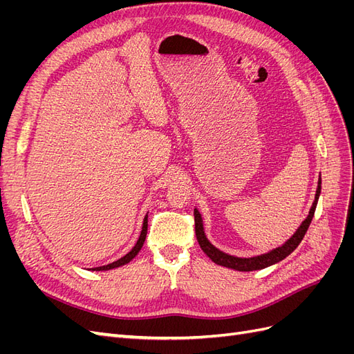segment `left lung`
Returning a JSON list of instances; mask_svg holds the SVG:
<instances>
[{
    "label": "left lung",
    "mask_w": 354,
    "mask_h": 354,
    "mask_svg": "<svg viewBox=\"0 0 354 354\" xmlns=\"http://www.w3.org/2000/svg\"><path fill=\"white\" fill-rule=\"evenodd\" d=\"M320 183H322V180H320V177H319L313 205H312V208H310V212H308L307 218L301 223V226L297 229V232L292 234V236L289 238L282 246H277V248H274V250H272L269 252H266V254L251 257V259H241V257H233V255H229L226 252L217 250L216 246H214L207 239L205 232H203L202 217H201L199 211L195 208V232H196V239H198V242L201 245L202 251L205 252L216 264L223 266V267H229V269L239 270V272L261 270V269H266V267H269V266H273L276 263L282 261L283 259H286V257L297 248V246L299 245V242L303 241L304 234H306V232H307V229L310 226V223H312V218L315 216V209H316V205H317V199H319V195H320V187H322V186H320Z\"/></svg>",
    "instance_id": "8db88e82"
}]
</instances>
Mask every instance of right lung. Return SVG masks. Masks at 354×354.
<instances>
[{"instance_id": "right-lung-1", "label": "right lung", "mask_w": 354, "mask_h": 354, "mask_svg": "<svg viewBox=\"0 0 354 354\" xmlns=\"http://www.w3.org/2000/svg\"><path fill=\"white\" fill-rule=\"evenodd\" d=\"M146 234H147V216L145 217V220H143V227H142V233H140V236H138V241H137V243L134 245V248L128 252V254H125L122 259H120V260H116V261H113V263H111V264H108V266H102V267H94L93 270H95V272H100V270H111V269H116V267H120V266H124V264H127V263H130L134 257L138 254V251L142 250V246H143V243H145V239H146Z\"/></svg>"}]
</instances>
